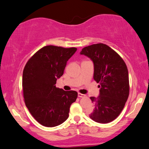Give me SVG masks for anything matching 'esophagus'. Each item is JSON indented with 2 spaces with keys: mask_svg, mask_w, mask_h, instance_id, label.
Masks as SVG:
<instances>
[{
  "mask_svg": "<svg viewBox=\"0 0 149 149\" xmlns=\"http://www.w3.org/2000/svg\"><path fill=\"white\" fill-rule=\"evenodd\" d=\"M77 95H78V97H80V98H83V97H85V95L84 94H81V93H78Z\"/></svg>",
  "mask_w": 149,
  "mask_h": 149,
  "instance_id": "esophagus-1",
  "label": "esophagus"
}]
</instances>
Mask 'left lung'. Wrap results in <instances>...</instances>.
<instances>
[{"instance_id":"8db88e82","label":"left lung","mask_w":149,"mask_h":149,"mask_svg":"<svg viewBox=\"0 0 149 149\" xmlns=\"http://www.w3.org/2000/svg\"><path fill=\"white\" fill-rule=\"evenodd\" d=\"M80 54L93 62V78L100 88L99 97H90L94 107L89 117L100 123L112 122L120 115L129 97L127 65L116 52L103 43L85 47Z\"/></svg>"}]
</instances>
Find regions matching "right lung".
I'll return each instance as SVG.
<instances>
[{
	"label": "right lung",
	"instance_id": "1",
	"mask_svg": "<svg viewBox=\"0 0 149 149\" xmlns=\"http://www.w3.org/2000/svg\"><path fill=\"white\" fill-rule=\"evenodd\" d=\"M75 47L48 45L39 50L25 65L22 87L24 101L29 112L40 124L55 127L69 116L70 108L77 97L75 91L56 87L66 63L76 52Z\"/></svg>",
	"mask_w": 149,
	"mask_h": 149
}]
</instances>
